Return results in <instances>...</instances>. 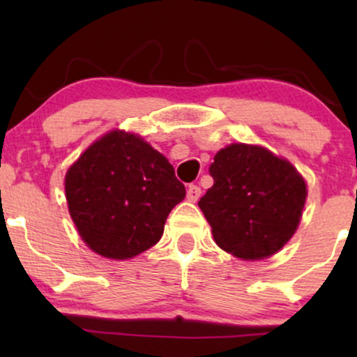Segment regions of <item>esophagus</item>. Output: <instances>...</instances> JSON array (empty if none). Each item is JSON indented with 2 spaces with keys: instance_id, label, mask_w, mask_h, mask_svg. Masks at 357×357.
Returning <instances> with one entry per match:
<instances>
[{
  "instance_id": "esophagus-1",
  "label": "esophagus",
  "mask_w": 357,
  "mask_h": 357,
  "mask_svg": "<svg viewBox=\"0 0 357 357\" xmlns=\"http://www.w3.org/2000/svg\"><path fill=\"white\" fill-rule=\"evenodd\" d=\"M199 196H202V188L196 186V184H191V186L188 188V202L196 203L199 199Z\"/></svg>"
}]
</instances>
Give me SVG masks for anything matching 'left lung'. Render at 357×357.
<instances>
[{
	"mask_svg": "<svg viewBox=\"0 0 357 357\" xmlns=\"http://www.w3.org/2000/svg\"><path fill=\"white\" fill-rule=\"evenodd\" d=\"M215 184L198 202L216 245L240 260H264L289 243L307 199L304 176L258 144L233 142L210 166Z\"/></svg>",
	"mask_w": 357,
	"mask_h": 357,
	"instance_id": "obj_1",
	"label": "left lung"
}]
</instances>
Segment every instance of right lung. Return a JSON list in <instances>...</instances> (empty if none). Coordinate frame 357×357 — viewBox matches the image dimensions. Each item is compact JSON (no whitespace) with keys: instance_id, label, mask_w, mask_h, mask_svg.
I'll return each instance as SVG.
<instances>
[{"instance_id":"obj_1","label":"right lung","mask_w":357,"mask_h":357,"mask_svg":"<svg viewBox=\"0 0 357 357\" xmlns=\"http://www.w3.org/2000/svg\"><path fill=\"white\" fill-rule=\"evenodd\" d=\"M184 196L167 158L124 129L96 139L65 174L68 213L80 238L109 260H129L158 243Z\"/></svg>"}]
</instances>
